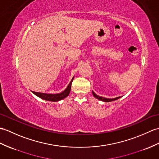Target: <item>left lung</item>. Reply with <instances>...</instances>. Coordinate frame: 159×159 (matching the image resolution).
<instances>
[{
	"instance_id": "8db88e82",
	"label": "left lung",
	"mask_w": 159,
	"mask_h": 159,
	"mask_svg": "<svg viewBox=\"0 0 159 159\" xmlns=\"http://www.w3.org/2000/svg\"><path fill=\"white\" fill-rule=\"evenodd\" d=\"M92 93H93V96H94L95 98H97V99H99V100L103 101V102H112V101H114V100H116V99H119V98H120V97H117V98H113V99H108V98H103V97H100V96H99V95H98L95 94V93H94V92H93V91H92Z\"/></svg>"
}]
</instances>
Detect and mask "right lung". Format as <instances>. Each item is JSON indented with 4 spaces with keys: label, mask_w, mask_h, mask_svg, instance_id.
Segmentation results:
<instances>
[{
    "label": "right lung",
    "mask_w": 159,
    "mask_h": 159,
    "mask_svg": "<svg viewBox=\"0 0 159 159\" xmlns=\"http://www.w3.org/2000/svg\"><path fill=\"white\" fill-rule=\"evenodd\" d=\"M73 79H74V77L71 80L70 83H69L67 88H66L64 91L61 92V93H60L47 94V93H39V92H35V91H32V93L35 94L36 96H38L41 99H45V100L51 101V102H58L60 100H61V99H64L69 95L70 92L72 82Z\"/></svg>",
    "instance_id": "right-lung-1"
}]
</instances>
